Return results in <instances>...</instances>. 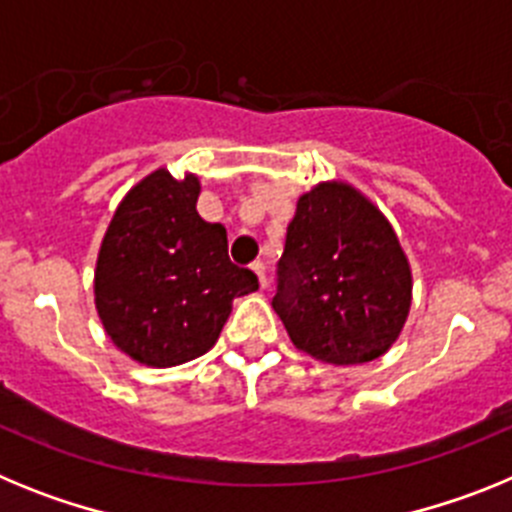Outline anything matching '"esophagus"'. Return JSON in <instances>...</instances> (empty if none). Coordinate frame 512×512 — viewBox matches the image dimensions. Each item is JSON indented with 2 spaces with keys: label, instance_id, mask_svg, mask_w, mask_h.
I'll use <instances>...</instances> for the list:
<instances>
[{
  "label": "esophagus",
  "instance_id": "esophagus-1",
  "mask_svg": "<svg viewBox=\"0 0 512 512\" xmlns=\"http://www.w3.org/2000/svg\"><path fill=\"white\" fill-rule=\"evenodd\" d=\"M251 271L256 274V279H259V287L266 289V284H269V279H266V266L261 264V261H256V264H251Z\"/></svg>",
  "mask_w": 512,
  "mask_h": 512
}]
</instances>
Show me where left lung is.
<instances>
[{"instance_id": "8db88e82", "label": "left lung", "mask_w": 512, "mask_h": 512, "mask_svg": "<svg viewBox=\"0 0 512 512\" xmlns=\"http://www.w3.org/2000/svg\"><path fill=\"white\" fill-rule=\"evenodd\" d=\"M410 305L413 271L384 212L341 179L300 194L271 302L295 348L323 364H366L395 346Z\"/></svg>"}]
</instances>
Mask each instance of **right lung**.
I'll return each mask as SVG.
<instances>
[{
	"label": "right lung",
	"mask_w": 512,
	"mask_h": 512,
	"mask_svg": "<svg viewBox=\"0 0 512 512\" xmlns=\"http://www.w3.org/2000/svg\"><path fill=\"white\" fill-rule=\"evenodd\" d=\"M197 174L143 176L112 215L94 269V307L104 333L138 364L179 366L220 338L235 297L259 289L228 259V233L197 212Z\"/></svg>",
	"instance_id": "1"
}]
</instances>
